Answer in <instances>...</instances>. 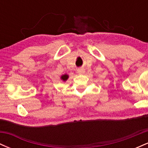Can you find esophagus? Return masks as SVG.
Here are the masks:
<instances>
[{"label": "esophagus", "mask_w": 148, "mask_h": 148, "mask_svg": "<svg viewBox=\"0 0 148 148\" xmlns=\"http://www.w3.org/2000/svg\"><path fill=\"white\" fill-rule=\"evenodd\" d=\"M77 72L79 74H84L85 73V69L84 68H79L77 69Z\"/></svg>", "instance_id": "1"}]
</instances>
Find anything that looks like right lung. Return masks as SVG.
<instances>
[{
  "instance_id": "obj_1",
  "label": "right lung",
  "mask_w": 148,
  "mask_h": 148,
  "mask_svg": "<svg viewBox=\"0 0 148 148\" xmlns=\"http://www.w3.org/2000/svg\"><path fill=\"white\" fill-rule=\"evenodd\" d=\"M68 78H69V75H68V74H64V75H62L60 76V79L62 80L63 81H67V80L68 79Z\"/></svg>"
}]
</instances>
